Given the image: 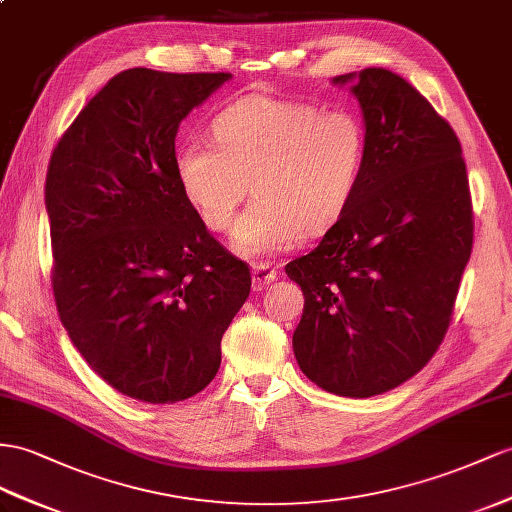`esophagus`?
I'll return each instance as SVG.
<instances>
[{
  "label": "esophagus",
  "instance_id": "esophagus-1",
  "mask_svg": "<svg viewBox=\"0 0 512 512\" xmlns=\"http://www.w3.org/2000/svg\"><path fill=\"white\" fill-rule=\"evenodd\" d=\"M277 274H279V270L272 264H266V261L255 264L253 266V290L261 292L266 285H270L274 279H277Z\"/></svg>",
  "mask_w": 512,
  "mask_h": 512
}]
</instances>
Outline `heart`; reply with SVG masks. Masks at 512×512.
Instances as JSON below:
<instances>
[{
    "instance_id": "obj_1",
    "label": "heart",
    "mask_w": 512,
    "mask_h": 512,
    "mask_svg": "<svg viewBox=\"0 0 512 512\" xmlns=\"http://www.w3.org/2000/svg\"><path fill=\"white\" fill-rule=\"evenodd\" d=\"M212 142L186 138L175 177L212 231H227L251 186L231 246L257 257L294 248L300 235L329 231L357 190L365 129L346 110L253 93L212 119Z\"/></svg>"
}]
</instances>
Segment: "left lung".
<instances>
[{
  "label": "left lung",
  "instance_id": "8db88e82",
  "mask_svg": "<svg viewBox=\"0 0 512 512\" xmlns=\"http://www.w3.org/2000/svg\"><path fill=\"white\" fill-rule=\"evenodd\" d=\"M357 97L365 162L357 190L309 255L285 266L305 309L294 357L346 398L402 385L435 355L474 242L463 149L450 123L387 69L337 75Z\"/></svg>",
  "mask_w": 512,
  "mask_h": 512
}]
</instances>
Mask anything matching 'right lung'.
I'll use <instances>...</instances> for the list:
<instances>
[{"mask_svg": "<svg viewBox=\"0 0 512 512\" xmlns=\"http://www.w3.org/2000/svg\"><path fill=\"white\" fill-rule=\"evenodd\" d=\"M231 73L127 69L51 153L45 207L51 285L73 346L103 381L149 404L203 391L220 339L251 292L181 194L175 136Z\"/></svg>", "mask_w": 512, "mask_h": 512, "instance_id": "1", "label": "right lung"}]
</instances>
